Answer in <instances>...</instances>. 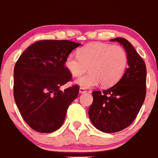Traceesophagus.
<instances>
[{
    "label": "esophagus",
    "instance_id": "obj_1",
    "mask_svg": "<svg viewBox=\"0 0 158 158\" xmlns=\"http://www.w3.org/2000/svg\"><path fill=\"white\" fill-rule=\"evenodd\" d=\"M85 92H87V91H86L84 88H80V89H79V93H81V94H84V93Z\"/></svg>",
    "mask_w": 158,
    "mask_h": 158
}]
</instances>
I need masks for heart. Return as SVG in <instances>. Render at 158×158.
<instances>
[{"label":"heart","mask_w":158,"mask_h":158,"mask_svg":"<svg viewBox=\"0 0 158 158\" xmlns=\"http://www.w3.org/2000/svg\"><path fill=\"white\" fill-rule=\"evenodd\" d=\"M128 64L126 50L119 45L94 42L78 51V56L70 54L65 60V66L75 77L82 75L89 67V73L79 78L76 83L89 89L101 83L104 87L115 85L123 77Z\"/></svg>","instance_id":"heart-1"}]
</instances>
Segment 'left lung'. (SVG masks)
<instances>
[{"label":"left lung","mask_w":158,"mask_h":158,"mask_svg":"<svg viewBox=\"0 0 158 158\" xmlns=\"http://www.w3.org/2000/svg\"><path fill=\"white\" fill-rule=\"evenodd\" d=\"M123 44L127 53L128 68L120 80L112 87L93 91L89 116L94 127L106 133L123 130L137 117L146 94V66L129 41L110 39Z\"/></svg>","instance_id":"8db88e82"}]
</instances>
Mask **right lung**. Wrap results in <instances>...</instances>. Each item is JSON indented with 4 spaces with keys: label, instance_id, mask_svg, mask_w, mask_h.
Listing matches in <instances>:
<instances>
[{
    "label": "right lung",
    "instance_id": "obj_1",
    "mask_svg": "<svg viewBox=\"0 0 158 158\" xmlns=\"http://www.w3.org/2000/svg\"><path fill=\"white\" fill-rule=\"evenodd\" d=\"M81 44L68 40H41L31 44L14 67L13 96L25 122L42 133L57 130L79 86L60 90L72 80L65 66L67 56Z\"/></svg>",
    "mask_w": 158,
    "mask_h": 158
}]
</instances>
